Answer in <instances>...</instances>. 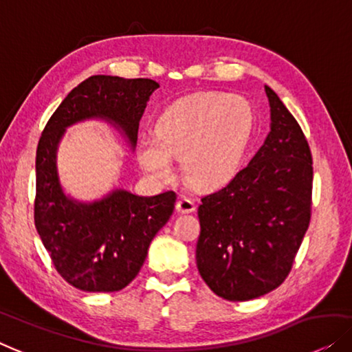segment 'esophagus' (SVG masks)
I'll return each mask as SVG.
<instances>
[{
    "label": "esophagus",
    "mask_w": 352,
    "mask_h": 352,
    "mask_svg": "<svg viewBox=\"0 0 352 352\" xmlns=\"http://www.w3.org/2000/svg\"><path fill=\"white\" fill-rule=\"evenodd\" d=\"M195 208H197L195 200H193V198H190V197H186V195H181L179 200H177V203H176L177 212H182V214L195 211Z\"/></svg>",
    "instance_id": "obj_1"
}]
</instances>
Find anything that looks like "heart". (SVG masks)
<instances>
[{
	"instance_id": "heart-1",
	"label": "heart",
	"mask_w": 352,
	"mask_h": 352,
	"mask_svg": "<svg viewBox=\"0 0 352 352\" xmlns=\"http://www.w3.org/2000/svg\"><path fill=\"white\" fill-rule=\"evenodd\" d=\"M254 113L238 95L205 94L170 106L157 122V136L138 142V160L149 176L168 181L175 160L197 187H216L235 175L252 133Z\"/></svg>"
}]
</instances>
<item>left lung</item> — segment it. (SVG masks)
Here are the masks:
<instances>
[{
	"label": "left lung",
	"mask_w": 352,
	"mask_h": 352,
	"mask_svg": "<svg viewBox=\"0 0 352 352\" xmlns=\"http://www.w3.org/2000/svg\"><path fill=\"white\" fill-rule=\"evenodd\" d=\"M270 133L228 184L201 197L197 268L214 294L246 302L281 286L311 219L313 159L295 117L265 85Z\"/></svg>",
	"instance_id": "left-lung-1"
}]
</instances>
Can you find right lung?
I'll return each mask as SVG.
<instances>
[{
    "mask_svg": "<svg viewBox=\"0 0 352 352\" xmlns=\"http://www.w3.org/2000/svg\"><path fill=\"white\" fill-rule=\"evenodd\" d=\"M159 87L152 79L90 76L69 91L39 138L34 226L60 276L84 292H116L133 281L175 210L176 193L140 197L116 188L101 200H74L58 179V144L69 125L101 119L135 149L141 116Z\"/></svg>",
    "mask_w": 352,
    "mask_h": 352,
    "instance_id": "obj_1",
    "label": "right lung"
}]
</instances>
